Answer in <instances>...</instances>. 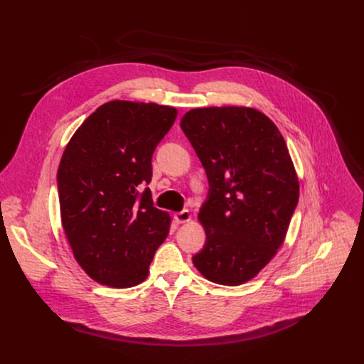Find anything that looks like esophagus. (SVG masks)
Here are the masks:
<instances>
[{"label":"esophagus","instance_id":"34e87169","mask_svg":"<svg viewBox=\"0 0 364 364\" xmlns=\"http://www.w3.org/2000/svg\"><path fill=\"white\" fill-rule=\"evenodd\" d=\"M189 219H191V213H189L188 210H181V212H178V213L175 215V220H176L178 223H185V222H188Z\"/></svg>","mask_w":364,"mask_h":364}]
</instances>
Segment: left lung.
Listing matches in <instances>:
<instances>
[{
	"instance_id": "1",
	"label": "left lung",
	"mask_w": 364,
	"mask_h": 364,
	"mask_svg": "<svg viewBox=\"0 0 364 364\" xmlns=\"http://www.w3.org/2000/svg\"><path fill=\"white\" fill-rule=\"evenodd\" d=\"M181 129L209 181L198 213L205 243L193 262L213 283L243 284L283 245L298 205L286 142L267 115L243 107L191 109Z\"/></svg>"
}]
</instances>
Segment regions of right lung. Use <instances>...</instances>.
Wrapping results in <instances>:
<instances>
[{
    "instance_id": "add662e5",
    "label": "right lung",
    "mask_w": 364,
    "mask_h": 364,
    "mask_svg": "<svg viewBox=\"0 0 364 364\" xmlns=\"http://www.w3.org/2000/svg\"><path fill=\"white\" fill-rule=\"evenodd\" d=\"M176 108L112 100L71 137L58 170L60 216L80 267L100 284L132 287L149 272L170 216L154 207L152 154Z\"/></svg>"
}]
</instances>
